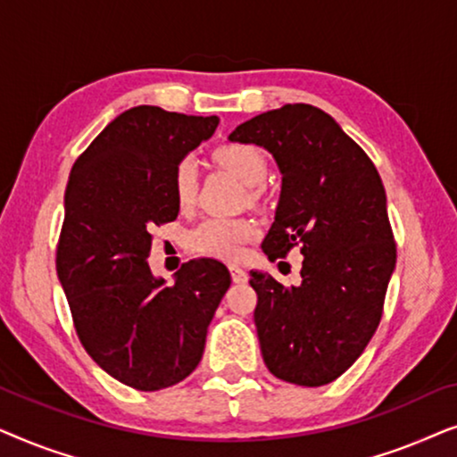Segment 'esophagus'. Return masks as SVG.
Segmentation results:
<instances>
[{
	"label": "esophagus",
	"mask_w": 457,
	"mask_h": 457,
	"mask_svg": "<svg viewBox=\"0 0 457 457\" xmlns=\"http://www.w3.org/2000/svg\"><path fill=\"white\" fill-rule=\"evenodd\" d=\"M230 278H233V283H247V272L243 270L239 266H230Z\"/></svg>",
	"instance_id": "obj_1"
}]
</instances>
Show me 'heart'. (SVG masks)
<instances>
[{"label": "heart", "instance_id": "1", "mask_svg": "<svg viewBox=\"0 0 457 457\" xmlns=\"http://www.w3.org/2000/svg\"><path fill=\"white\" fill-rule=\"evenodd\" d=\"M214 160L239 177L247 187L264 183L268 164L264 154L247 143H227L214 152ZM197 170L193 160H180L172 172V195L180 210L191 208L195 202ZM255 191H252L253 195ZM255 224L247 218H205L189 233V247L195 253L212 255L220 260H237L247 241L255 237Z\"/></svg>", "mask_w": 457, "mask_h": 457}]
</instances>
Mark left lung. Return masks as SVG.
<instances>
[{"instance_id":"8db88e82","label":"left lung","mask_w":457,"mask_h":457,"mask_svg":"<svg viewBox=\"0 0 457 457\" xmlns=\"http://www.w3.org/2000/svg\"><path fill=\"white\" fill-rule=\"evenodd\" d=\"M228 139L266 147L283 174L277 216L262 241L268 260L293 247L303 253L299 287L249 272L262 358L287 383H333L378 328L395 268L383 180L364 149L310 104L264 112Z\"/></svg>"}]
</instances>
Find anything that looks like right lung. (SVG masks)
<instances>
[{"label":"right lung","mask_w":457,"mask_h":457,"mask_svg":"<svg viewBox=\"0 0 457 457\" xmlns=\"http://www.w3.org/2000/svg\"><path fill=\"white\" fill-rule=\"evenodd\" d=\"M216 116L137 105L74 162L64 193L55 270L93 361L137 391L195 370L214 312L230 287L222 262L189 260L174 285L149 270L152 230L172 222L174 166L212 137Z\"/></svg>","instance_id":"right-lung-1"}]
</instances>
